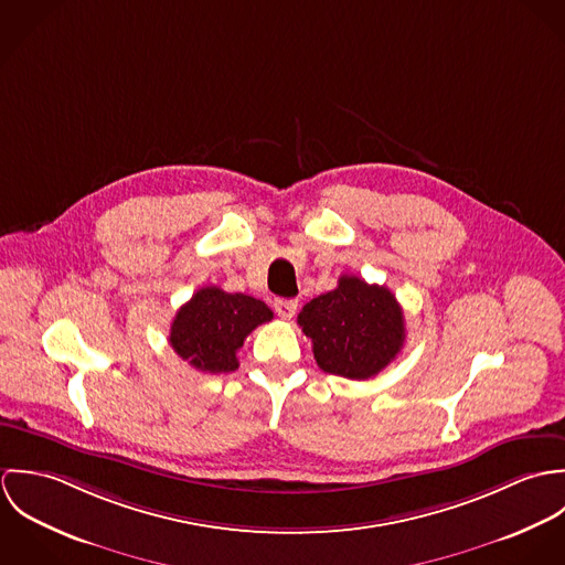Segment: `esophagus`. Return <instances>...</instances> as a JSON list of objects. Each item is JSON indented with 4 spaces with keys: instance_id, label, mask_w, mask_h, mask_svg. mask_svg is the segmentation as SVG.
<instances>
[{
    "instance_id": "esophagus-1",
    "label": "esophagus",
    "mask_w": 565,
    "mask_h": 565,
    "mask_svg": "<svg viewBox=\"0 0 565 565\" xmlns=\"http://www.w3.org/2000/svg\"><path fill=\"white\" fill-rule=\"evenodd\" d=\"M274 311L282 320H291L296 316V311H298V300H276L274 302Z\"/></svg>"
}]
</instances>
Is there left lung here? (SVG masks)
Wrapping results in <instances>:
<instances>
[{
  "label": "left lung",
  "mask_w": 565,
  "mask_h": 565,
  "mask_svg": "<svg viewBox=\"0 0 565 565\" xmlns=\"http://www.w3.org/2000/svg\"><path fill=\"white\" fill-rule=\"evenodd\" d=\"M326 374L367 381L403 350L404 316L396 296L356 276H341L337 289L313 298L298 316Z\"/></svg>",
  "instance_id": "obj_1"
}]
</instances>
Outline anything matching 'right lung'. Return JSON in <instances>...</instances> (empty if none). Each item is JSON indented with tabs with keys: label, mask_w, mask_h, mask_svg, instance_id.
<instances>
[{
	"label": "right lung",
	"mask_w": 565,
	"mask_h": 565,
	"mask_svg": "<svg viewBox=\"0 0 565 565\" xmlns=\"http://www.w3.org/2000/svg\"><path fill=\"white\" fill-rule=\"evenodd\" d=\"M271 318L269 307L252 296L202 287L175 313L169 343L182 361L200 372H235L243 339Z\"/></svg>",
	"instance_id": "1"
}]
</instances>
